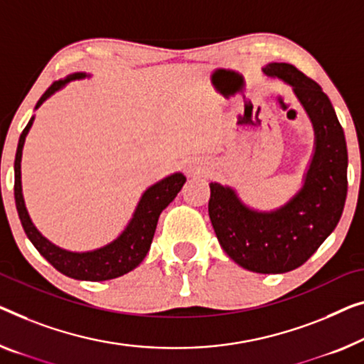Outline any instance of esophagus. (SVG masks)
Segmentation results:
<instances>
[{"mask_svg": "<svg viewBox=\"0 0 364 364\" xmlns=\"http://www.w3.org/2000/svg\"><path fill=\"white\" fill-rule=\"evenodd\" d=\"M189 168H191V170L194 171V170H199V168H200V166H199V164H196V161H193V164H191V165H189Z\"/></svg>", "mask_w": 364, "mask_h": 364, "instance_id": "obj_1", "label": "esophagus"}]
</instances>
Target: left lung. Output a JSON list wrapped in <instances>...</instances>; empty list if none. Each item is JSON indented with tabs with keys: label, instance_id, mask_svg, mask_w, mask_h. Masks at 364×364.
Wrapping results in <instances>:
<instances>
[{
	"label": "left lung",
	"instance_id": "obj_1",
	"mask_svg": "<svg viewBox=\"0 0 364 364\" xmlns=\"http://www.w3.org/2000/svg\"><path fill=\"white\" fill-rule=\"evenodd\" d=\"M263 73L283 80L314 127V155L302 188L273 210H257L235 189L210 183L209 217L224 252L253 273H287L307 262L337 227L346 199L345 134L337 114L316 81L289 63H268Z\"/></svg>",
	"mask_w": 364,
	"mask_h": 364
}]
</instances>
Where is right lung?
<instances>
[{"label":"right lung","instance_id":"add662e5","mask_svg":"<svg viewBox=\"0 0 364 364\" xmlns=\"http://www.w3.org/2000/svg\"><path fill=\"white\" fill-rule=\"evenodd\" d=\"M90 75L83 72H77L68 75L67 78L58 80L50 85L46 93L37 101L36 109H39L41 105L47 97H50L55 91L62 90L65 85L73 80L88 78ZM34 122V116L27 122L23 134L19 137L18 150H16L14 160V199L16 209H18L21 224L26 235L29 237L32 245L37 248L43 258L52 264L53 268L60 271L65 276L81 281H107L119 278V276L129 273L134 268H137L142 259L147 257L150 250L151 240L156 229L159 217L168 204L176 198V194L181 191L183 184L186 183V176L183 173H173V175L164 178L159 183L151 186L142 194L137 208L134 210L132 219L129 220L126 229L119 235L116 240H112L107 245L96 248L90 252H70L65 248L57 247L55 243L47 240L37 227L32 224L31 215L26 209L24 196H23V184H21V159H23V149L29 129Z\"/></svg>","mask_w":364,"mask_h":364}]
</instances>
